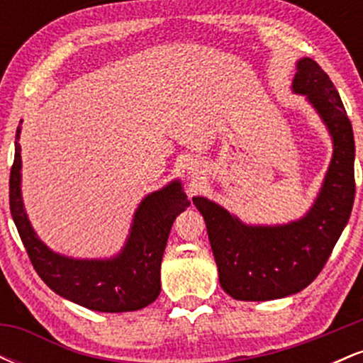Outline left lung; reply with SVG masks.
Masks as SVG:
<instances>
[{
    "label": "left lung",
    "mask_w": 363,
    "mask_h": 363,
    "mask_svg": "<svg viewBox=\"0 0 363 363\" xmlns=\"http://www.w3.org/2000/svg\"><path fill=\"white\" fill-rule=\"evenodd\" d=\"M294 90L307 95L335 141L328 176L309 215L281 227H247L215 203L193 199L206 222L220 285L237 301H273L311 285L352 213L355 140L338 90L311 57L298 61Z\"/></svg>",
    "instance_id": "obj_1"
}]
</instances>
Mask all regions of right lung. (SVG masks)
<instances>
[{
	"label": "right lung",
	"mask_w": 363,
	"mask_h": 363,
	"mask_svg": "<svg viewBox=\"0 0 363 363\" xmlns=\"http://www.w3.org/2000/svg\"><path fill=\"white\" fill-rule=\"evenodd\" d=\"M22 123V121H20ZM20 126L10 170V210L32 266L61 297L99 312L138 311L160 294V264L176 216L189 206L179 182L147 196L135 215L126 247L111 261H77L49 251L37 239L20 196Z\"/></svg>",
	"instance_id": "1"
}]
</instances>
